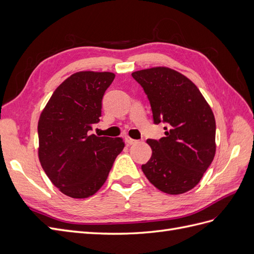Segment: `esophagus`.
<instances>
[{"label": "esophagus", "mask_w": 254, "mask_h": 254, "mask_svg": "<svg viewBox=\"0 0 254 254\" xmlns=\"http://www.w3.org/2000/svg\"><path fill=\"white\" fill-rule=\"evenodd\" d=\"M125 141H126V143H127L128 145H132V144H134V143H136V142H137L136 140L131 139V137L128 136V135H126V136H125Z\"/></svg>", "instance_id": "1"}]
</instances>
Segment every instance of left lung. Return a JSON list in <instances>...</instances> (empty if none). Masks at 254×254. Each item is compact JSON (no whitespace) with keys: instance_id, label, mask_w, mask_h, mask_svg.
<instances>
[{"instance_id":"1","label":"left lung","mask_w":254,"mask_h":254,"mask_svg":"<svg viewBox=\"0 0 254 254\" xmlns=\"http://www.w3.org/2000/svg\"><path fill=\"white\" fill-rule=\"evenodd\" d=\"M131 75L147 95L153 123L166 124L165 136L147 140L152 155L142 171L164 193H186L199 183L215 156L211 107L193 82L172 68L151 67Z\"/></svg>"}]
</instances>
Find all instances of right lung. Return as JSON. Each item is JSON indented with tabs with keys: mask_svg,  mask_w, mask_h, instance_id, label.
<instances>
[{
	"mask_svg": "<svg viewBox=\"0 0 254 254\" xmlns=\"http://www.w3.org/2000/svg\"><path fill=\"white\" fill-rule=\"evenodd\" d=\"M115 75L78 72L54 92L38 123L39 160L61 193L94 195L108 178L125 143L121 137L90 134L102 115L103 97Z\"/></svg>",
	"mask_w": 254,
	"mask_h": 254,
	"instance_id": "add662e5",
	"label": "right lung"
}]
</instances>
